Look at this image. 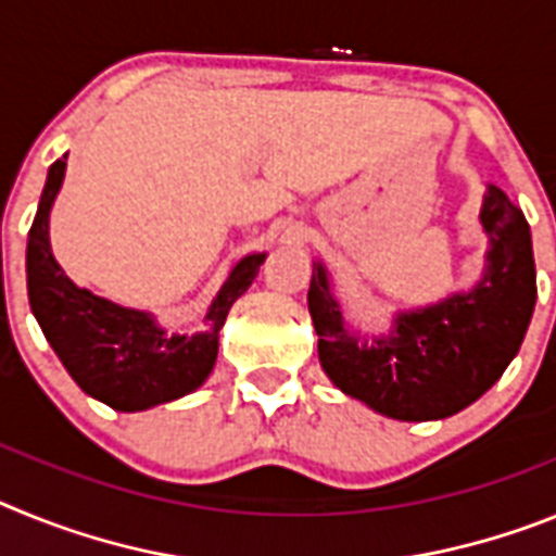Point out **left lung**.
<instances>
[{
	"instance_id": "8db88e82",
	"label": "left lung",
	"mask_w": 556,
	"mask_h": 556,
	"mask_svg": "<svg viewBox=\"0 0 556 556\" xmlns=\"http://www.w3.org/2000/svg\"><path fill=\"white\" fill-rule=\"evenodd\" d=\"M484 274L470 291L397 313L386 336L346 330L325 265H313L307 307L327 378L378 414L445 419L481 397L518 355L538 299L532 231L504 190L486 187Z\"/></svg>"
}]
</instances>
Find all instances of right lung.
<instances>
[{
    "mask_svg": "<svg viewBox=\"0 0 556 556\" xmlns=\"http://www.w3.org/2000/svg\"><path fill=\"white\" fill-rule=\"evenodd\" d=\"M66 156L52 162L27 238V296L47 341L80 389L117 412H144L195 392L218 358L229 307L249 291L265 254H249L229 271L204 316V330L178 336L144 311L119 307L77 288L50 249V210L64 185Z\"/></svg>",
    "mask_w": 556,
    "mask_h": 556,
    "instance_id": "1",
    "label": "right lung"
}]
</instances>
